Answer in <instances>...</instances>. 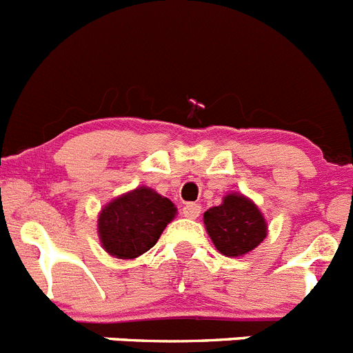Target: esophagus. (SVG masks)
<instances>
[{
  "label": "esophagus",
  "mask_w": 353,
  "mask_h": 353,
  "mask_svg": "<svg viewBox=\"0 0 353 353\" xmlns=\"http://www.w3.org/2000/svg\"><path fill=\"white\" fill-rule=\"evenodd\" d=\"M182 214H183V217L196 219V217H199V214H201V207H199L198 203H187V205H183Z\"/></svg>",
  "instance_id": "esophagus-1"
}]
</instances>
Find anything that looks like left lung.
I'll return each mask as SVG.
<instances>
[{
	"mask_svg": "<svg viewBox=\"0 0 353 353\" xmlns=\"http://www.w3.org/2000/svg\"><path fill=\"white\" fill-rule=\"evenodd\" d=\"M212 242L226 256H242L267 236V223L258 207L242 194H228L223 205L205 212Z\"/></svg>",
	"mask_w": 353,
	"mask_h": 353,
	"instance_id": "left-lung-1",
	"label": "left lung"
}]
</instances>
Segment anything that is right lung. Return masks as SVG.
<instances>
[{"label": "right lung", "mask_w": 353, "mask_h": 353, "mask_svg": "<svg viewBox=\"0 0 353 353\" xmlns=\"http://www.w3.org/2000/svg\"><path fill=\"white\" fill-rule=\"evenodd\" d=\"M174 205L148 187L113 199L99 217V235L105 251L121 260L136 258L157 244L174 217Z\"/></svg>", "instance_id": "add662e5"}]
</instances>
